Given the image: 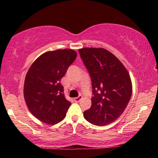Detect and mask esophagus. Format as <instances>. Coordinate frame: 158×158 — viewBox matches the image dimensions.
<instances>
[{"instance_id": "esophagus-1", "label": "esophagus", "mask_w": 158, "mask_h": 158, "mask_svg": "<svg viewBox=\"0 0 158 158\" xmlns=\"http://www.w3.org/2000/svg\"><path fill=\"white\" fill-rule=\"evenodd\" d=\"M82 99V96H79L78 97H76V98H74V101L75 102H79L80 101H81Z\"/></svg>"}]
</instances>
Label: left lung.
Wrapping results in <instances>:
<instances>
[{"mask_svg": "<svg viewBox=\"0 0 158 158\" xmlns=\"http://www.w3.org/2000/svg\"><path fill=\"white\" fill-rule=\"evenodd\" d=\"M79 54L91 78L92 104L84 118L97 126L111 124L122 115L130 100L132 85L128 71L106 49H80Z\"/></svg>", "mask_w": 158, "mask_h": 158, "instance_id": "8db88e82", "label": "left lung"}]
</instances>
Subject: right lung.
<instances>
[{
	"instance_id": "1",
	"label": "right lung",
	"mask_w": 158,
	"mask_h": 158,
	"mask_svg": "<svg viewBox=\"0 0 158 158\" xmlns=\"http://www.w3.org/2000/svg\"><path fill=\"white\" fill-rule=\"evenodd\" d=\"M76 57L73 49L49 51L30 67L23 95L29 111L41 122L53 125L65 117L71 103L64 97L60 81Z\"/></svg>"
}]
</instances>
